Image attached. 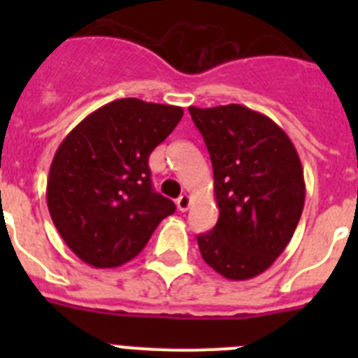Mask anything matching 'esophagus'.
<instances>
[{
	"instance_id": "1",
	"label": "esophagus",
	"mask_w": 358,
	"mask_h": 358,
	"mask_svg": "<svg viewBox=\"0 0 358 358\" xmlns=\"http://www.w3.org/2000/svg\"><path fill=\"white\" fill-rule=\"evenodd\" d=\"M189 202H192V201H189V195H186V194L181 195V197H179L176 201L177 210H179V211H186L189 208Z\"/></svg>"
}]
</instances>
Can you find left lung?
Here are the masks:
<instances>
[{
	"mask_svg": "<svg viewBox=\"0 0 358 358\" xmlns=\"http://www.w3.org/2000/svg\"><path fill=\"white\" fill-rule=\"evenodd\" d=\"M213 164L217 226L197 236L220 276L251 280L285 251L305 206L296 147L268 116L249 107H189Z\"/></svg>",
	"mask_w": 358,
	"mask_h": 358,
	"instance_id": "8db88e82",
	"label": "left lung"
}]
</instances>
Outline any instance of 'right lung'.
<instances>
[{
	"mask_svg": "<svg viewBox=\"0 0 358 358\" xmlns=\"http://www.w3.org/2000/svg\"><path fill=\"white\" fill-rule=\"evenodd\" d=\"M182 107L120 98L85 116L57 148L46 201L59 235L96 268L127 264L176 204L152 188L148 156Z\"/></svg>",
	"mask_w": 358,
	"mask_h": 358,
	"instance_id": "add662e5",
	"label": "right lung"
}]
</instances>
